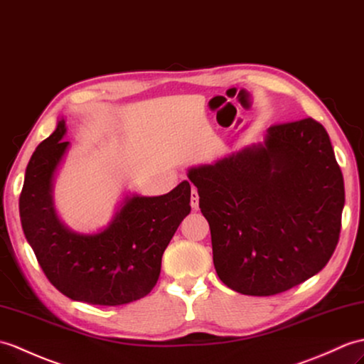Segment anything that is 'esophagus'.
Instances as JSON below:
<instances>
[{"label": "esophagus", "instance_id": "34e87169", "mask_svg": "<svg viewBox=\"0 0 364 364\" xmlns=\"http://www.w3.org/2000/svg\"><path fill=\"white\" fill-rule=\"evenodd\" d=\"M198 192H197V188H193L192 186V191H191V206L193 210L198 209Z\"/></svg>", "mask_w": 364, "mask_h": 364}]
</instances>
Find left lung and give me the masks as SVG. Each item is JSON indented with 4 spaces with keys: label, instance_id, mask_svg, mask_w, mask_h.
Wrapping results in <instances>:
<instances>
[{
    "label": "left lung",
    "instance_id": "1",
    "mask_svg": "<svg viewBox=\"0 0 364 364\" xmlns=\"http://www.w3.org/2000/svg\"><path fill=\"white\" fill-rule=\"evenodd\" d=\"M188 178L209 223L220 281L272 296L319 273L341 230L344 181L326 129L311 117L272 125L251 144Z\"/></svg>",
    "mask_w": 364,
    "mask_h": 364
}]
</instances>
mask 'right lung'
I'll return each instance as SVG.
<instances>
[{
	"label": "right lung",
	"mask_w": 364,
	"mask_h": 364,
	"mask_svg": "<svg viewBox=\"0 0 364 364\" xmlns=\"http://www.w3.org/2000/svg\"><path fill=\"white\" fill-rule=\"evenodd\" d=\"M66 122L38 144L24 173L20 218L26 240L43 273L73 301L122 306L154 289L161 257L176 228L191 213V184L144 197L125 193L102 230L83 234L68 228L54 206V183L70 150Z\"/></svg>",
	"instance_id": "add662e5"
}]
</instances>
